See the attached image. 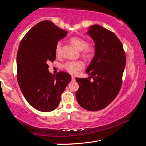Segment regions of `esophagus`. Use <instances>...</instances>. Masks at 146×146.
<instances>
[{
  "mask_svg": "<svg viewBox=\"0 0 146 146\" xmlns=\"http://www.w3.org/2000/svg\"><path fill=\"white\" fill-rule=\"evenodd\" d=\"M71 79H72V80H75V76H71Z\"/></svg>",
  "mask_w": 146,
  "mask_h": 146,
  "instance_id": "34e87169",
  "label": "esophagus"
}]
</instances>
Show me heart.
Masks as SVG:
<instances>
[{"label":"heart","instance_id":"heart-1","mask_svg":"<svg viewBox=\"0 0 146 146\" xmlns=\"http://www.w3.org/2000/svg\"><path fill=\"white\" fill-rule=\"evenodd\" d=\"M70 42L79 51H81L82 55L86 59L92 58L96 52L95 47L93 45H88L85 39L79 36H73L70 39ZM62 43L58 42L55 47V53L57 56H60L62 53ZM63 68L68 73L75 75L79 71L84 68V64L82 60L68 61L63 65Z\"/></svg>","mask_w":146,"mask_h":146}]
</instances>
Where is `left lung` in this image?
<instances>
[{
	"label": "left lung",
	"instance_id": "8db88e82",
	"mask_svg": "<svg viewBox=\"0 0 146 146\" xmlns=\"http://www.w3.org/2000/svg\"><path fill=\"white\" fill-rule=\"evenodd\" d=\"M89 28L96 52L86 70L90 77L76 78L79 88L75 96L81 107L97 111L107 107L119 93L126 59L122 44L113 32L100 25Z\"/></svg>",
	"mask_w": 146,
	"mask_h": 146
}]
</instances>
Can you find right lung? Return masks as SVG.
Returning a JSON list of instances; mask_svg holds the SVG:
<instances>
[{"label":"right lung","instance_id":"1","mask_svg":"<svg viewBox=\"0 0 146 146\" xmlns=\"http://www.w3.org/2000/svg\"><path fill=\"white\" fill-rule=\"evenodd\" d=\"M67 33L52 22L43 21L29 29L19 44L17 81L28 102L40 111L57 108L61 94L71 80L70 74L64 71L53 75L48 64L55 60L56 44Z\"/></svg>","mask_w":146,"mask_h":146}]
</instances>
